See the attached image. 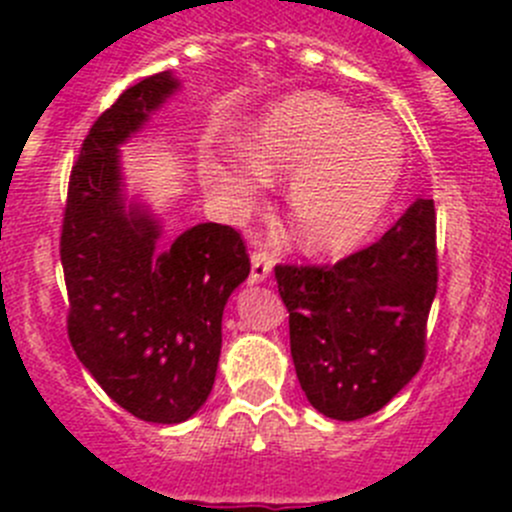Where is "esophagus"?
Returning <instances> with one entry per match:
<instances>
[{
	"label": "esophagus",
	"instance_id": "esophagus-1",
	"mask_svg": "<svg viewBox=\"0 0 512 512\" xmlns=\"http://www.w3.org/2000/svg\"><path fill=\"white\" fill-rule=\"evenodd\" d=\"M250 260H252L250 280H252V282L267 280V275H270V272H272V257H270V252H267V250H252Z\"/></svg>",
	"mask_w": 512,
	"mask_h": 512
}]
</instances>
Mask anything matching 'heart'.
Masks as SVG:
<instances>
[{
	"label": "heart",
	"mask_w": 512,
	"mask_h": 512,
	"mask_svg": "<svg viewBox=\"0 0 512 512\" xmlns=\"http://www.w3.org/2000/svg\"><path fill=\"white\" fill-rule=\"evenodd\" d=\"M404 136L391 118L327 94L294 96L257 128L255 151L235 148L205 168L227 208L245 213L270 185L292 175L287 213L299 245L339 255L359 245L389 208L404 173Z\"/></svg>",
	"instance_id": "b5f03b06"
}]
</instances>
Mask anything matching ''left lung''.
Instances as JSON below:
<instances>
[{
  "label": "left lung",
  "instance_id": "1",
  "mask_svg": "<svg viewBox=\"0 0 512 512\" xmlns=\"http://www.w3.org/2000/svg\"><path fill=\"white\" fill-rule=\"evenodd\" d=\"M309 404L337 421L384 409L426 359L438 287L436 208L418 198L374 245L334 265H275Z\"/></svg>",
  "mask_w": 512,
  "mask_h": 512
}]
</instances>
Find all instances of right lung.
I'll return each mask as SVG.
<instances>
[{"mask_svg":"<svg viewBox=\"0 0 512 512\" xmlns=\"http://www.w3.org/2000/svg\"><path fill=\"white\" fill-rule=\"evenodd\" d=\"M175 86L160 71L96 118L71 168L59 242L71 347L121 409L151 423H180L205 404L225 302L250 275L235 227L195 225L160 252L158 225L123 210L116 146Z\"/></svg>","mask_w":512,"mask_h":512,"instance_id":"add662e5","label":"right lung"}]
</instances>
